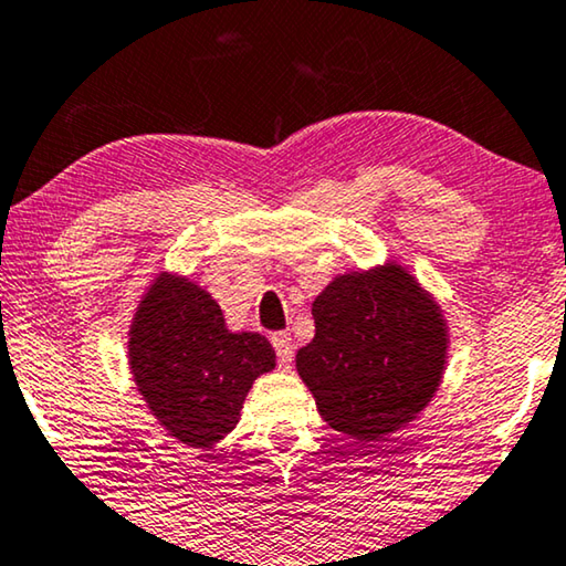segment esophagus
Instances as JSON below:
<instances>
[{
	"label": "esophagus",
	"instance_id": "1",
	"mask_svg": "<svg viewBox=\"0 0 566 566\" xmlns=\"http://www.w3.org/2000/svg\"><path fill=\"white\" fill-rule=\"evenodd\" d=\"M272 344H274V352H276V361H280L282 369H292V356H294V344H292V336L290 333H274L272 336Z\"/></svg>",
	"mask_w": 566,
	"mask_h": 566
}]
</instances>
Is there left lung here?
<instances>
[{"mask_svg":"<svg viewBox=\"0 0 566 566\" xmlns=\"http://www.w3.org/2000/svg\"><path fill=\"white\" fill-rule=\"evenodd\" d=\"M297 371L333 431L387 441L431 402L446 366L441 307L402 266L336 276L313 302Z\"/></svg>","mask_w":566,"mask_h":566,"instance_id":"8db88e82","label":"left lung"}]
</instances>
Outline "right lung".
<instances>
[{
    "label": "right lung",
    "mask_w": 566,
    "mask_h": 566,
    "mask_svg": "<svg viewBox=\"0 0 566 566\" xmlns=\"http://www.w3.org/2000/svg\"><path fill=\"white\" fill-rule=\"evenodd\" d=\"M127 352L150 412L195 449L233 431L253 379L276 361L261 333H230L218 302L174 274L156 276L140 300Z\"/></svg>",
    "instance_id": "1"
}]
</instances>
